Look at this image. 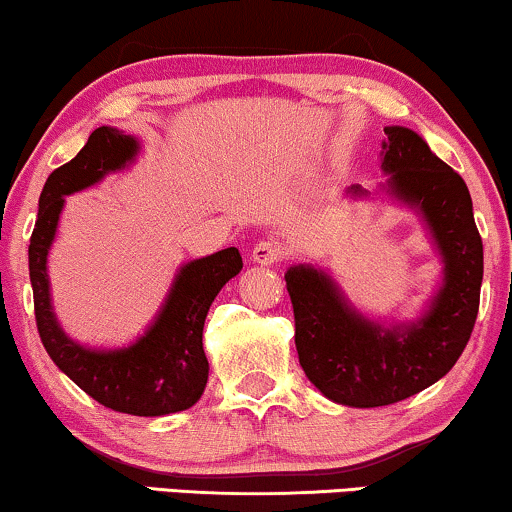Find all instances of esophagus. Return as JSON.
Here are the masks:
<instances>
[{
  "instance_id": "34e87169",
  "label": "esophagus",
  "mask_w": 512,
  "mask_h": 512,
  "mask_svg": "<svg viewBox=\"0 0 512 512\" xmlns=\"http://www.w3.org/2000/svg\"><path fill=\"white\" fill-rule=\"evenodd\" d=\"M251 258H254V263L258 265H275L284 258V251L277 242L261 240L254 249H251Z\"/></svg>"
}]
</instances>
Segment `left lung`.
I'll list each match as a JSON object with an SVG mask.
<instances>
[{"label":"left lung","instance_id":"1","mask_svg":"<svg viewBox=\"0 0 512 512\" xmlns=\"http://www.w3.org/2000/svg\"><path fill=\"white\" fill-rule=\"evenodd\" d=\"M384 191L417 209L443 258V286L412 324L384 328L356 312L324 270H286L296 349L307 380L349 408H377L415 396L452 370L471 338L480 307L482 237L471 193L417 132L384 128ZM349 195H368L359 184Z\"/></svg>","mask_w":512,"mask_h":512}]
</instances>
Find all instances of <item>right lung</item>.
Wrapping results in <instances>:
<instances>
[{
	"label": "right lung",
	"instance_id": "1",
	"mask_svg": "<svg viewBox=\"0 0 512 512\" xmlns=\"http://www.w3.org/2000/svg\"><path fill=\"white\" fill-rule=\"evenodd\" d=\"M137 151L135 137L102 125L69 163L51 172L30 237V282L39 338L55 366L104 408L160 417L188 410L207 387L209 363L202 349V328L216 293L242 270L240 251L228 247L181 265L149 331L121 349H88L62 331L51 305L46 272L65 195L123 170Z\"/></svg>",
	"mask_w": 512,
	"mask_h": 512
}]
</instances>
